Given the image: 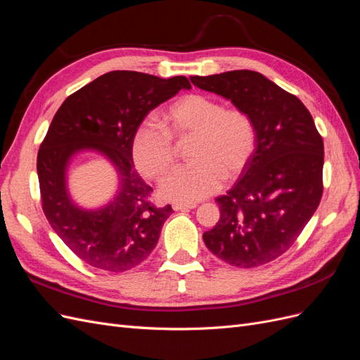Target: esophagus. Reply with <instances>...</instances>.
<instances>
[{
    "label": "esophagus",
    "mask_w": 360,
    "mask_h": 360,
    "mask_svg": "<svg viewBox=\"0 0 360 360\" xmlns=\"http://www.w3.org/2000/svg\"><path fill=\"white\" fill-rule=\"evenodd\" d=\"M197 207V204L195 202H191V204H186V202H174L172 204V209L176 212H184V210H191V209H195Z\"/></svg>",
    "instance_id": "obj_1"
}]
</instances>
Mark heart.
Wrapping results in <instances>:
<instances>
[{
	"label": "heart",
	"mask_w": 360,
	"mask_h": 360,
	"mask_svg": "<svg viewBox=\"0 0 360 360\" xmlns=\"http://www.w3.org/2000/svg\"><path fill=\"white\" fill-rule=\"evenodd\" d=\"M171 132L192 138L186 165L174 169L160 184L165 200L195 202L221 189L226 179L245 171L257 148L252 117L226 108L210 96L192 93L179 97L163 112ZM132 158L143 176L160 180L176 160L172 136L151 118L141 122L132 136Z\"/></svg>",
	"instance_id": "1"
}]
</instances>
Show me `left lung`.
Here are the masks:
<instances>
[{"instance_id":"left-lung-1","label":"left lung","mask_w":360,"mask_h":360,"mask_svg":"<svg viewBox=\"0 0 360 360\" xmlns=\"http://www.w3.org/2000/svg\"><path fill=\"white\" fill-rule=\"evenodd\" d=\"M252 117L257 148L226 195L221 217L202 234L212 252L236 267H257L285 252L317 210L323 195L324 146L312 115L296 96L264 75L231 70L191 76Z\"/></svg>"}]
</instances>
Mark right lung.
<instances>
[{
    "instance_id": "obj_1",
    "label": "right lung",
    "mask_w": 360,
    "mask_h": 360,
    "mask_svg": "<svg viewBox=\"0 0 360 360\" xmlns=\"http://www.w3.org/2000/svg\"><path fill=\"white\" fill-rule=\"evenodd\" d=\"M191 84L132 70L105 73L69 96L53 115L37 155L41 205L52 230L86 264L108 271L138 266L158 245L171 205L155 207L153 191L132 158L136 126L160 103ZM91 150L117 172V191L106 205L85 210L68 192L71 162Z\"/></svg>"
}]
</instances>
